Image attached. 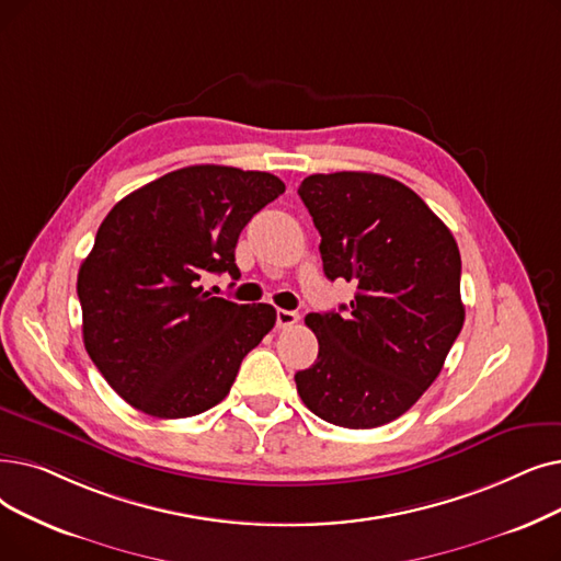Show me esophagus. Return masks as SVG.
<instances>
[{"instance_id": "34e87169", "label": "esophagus", "mask_w": 561, "mask_h": 561, "mask_svg": "<svg viewBox=\"0 0 561 561\" xmlns=\"http://www.w3.org/2000/svg\"><path fill=\"white\" fill-rule=\"evenodd\" d=\"M300 321V313L298 311H288V309H277V328L286 330V328H294Z\"/></svg>"}]
</instances>
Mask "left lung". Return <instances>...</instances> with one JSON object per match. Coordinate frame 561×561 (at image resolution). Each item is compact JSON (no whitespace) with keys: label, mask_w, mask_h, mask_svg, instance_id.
Masks as SVG:
<instances>
[{"label":"left lung","mask_w":561,"mask_h":561,"mask_svg":"<svg viewBox=\"0 0 561 561\" xmlns=\"http://www.w3.org/2000/svg\"><path fill=\"white\" fill-rule=\"evenodd\" d=\"M321 233L328 279L357 284L348 313H309L319 359L296 374L302 403L344 428L401 417L443 371L466 321L451 231L408 185L367 172L298 187Z\"/></svg>","instance_id":"8db88e82"}]
</instances>
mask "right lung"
Here are the masks:
<instances>
[{
  "instance_id": "right-lung-1",
  "label": "right lung",
  "mask_w": 561,
  "mask_h": 561,
  "mask_svg": "<svg viewBox=\"0 0 561 561\" xmlns=\"http://www.w3.org/2000/svg\"><path fill=\"white\" fill-rule=\"evenodd\" d=\"M284 190L267 172L194 164L107 213L80 265L78 298L84 348L121 399L151 417L181 420L229 394L277 311L215 298L202 279L240 277L238 236Z\"/></svg>"
}]
</instances>
